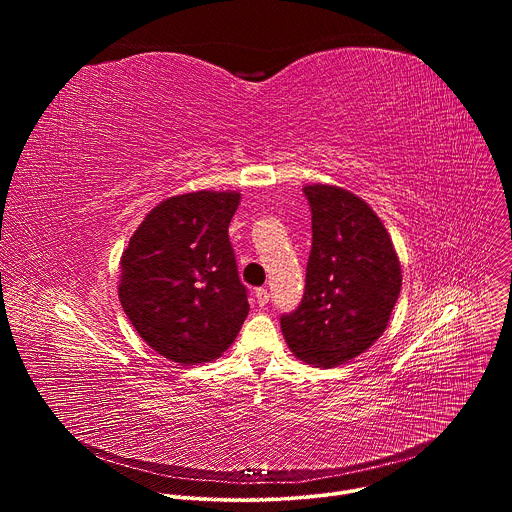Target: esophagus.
Listing matches in <instances>:
<instances>
[{
    "instance_id": "34e87169",
    "label": "esophagus",
    "mask_w": 512,
    "mask_h": 512,
    "mask_svg": "<svg viewBox=\"0 0 512 512\" xmlns=\"http://www.w3.org/2000/svg\"><path fill=\"white\" fill-rule=\"evenodd\" d=\"M255 300H257L259 306H267V302H269V291H267L265 287H257V289H255Z\"/></svg>"
}]
</instances>
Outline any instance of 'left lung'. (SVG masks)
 I'll return each instance as SVG.
<instances>
[{
  "instance_id": "left-lung-1",
  "label": "left lung",
  "mask_w": 512,
  "mask_h": 512,
  "mask_svg": "<svg viewBox=\"0 0 512 512\" xmlns=\"http://www.w3.org/2000/svg\"><path fill=\"white\" fill-rule=\"evenodd\" d=\"M312 251L300 306L281 316L287 346L316 367H336L385 332L401 291V265L375 210L352 192L314 184Z\"/></svg>"
}]
</instances>
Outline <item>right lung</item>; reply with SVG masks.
Returning a JSON list of instances; mask_svg holds the SVG:
<instances>
[{
  "label": "right lung",
  "instance_id": "right-lung-1",
  "mask_svg": "<svg viewBox=\"0 0 512 512\" xmlns=\"http://www.w3.org/2000/svg\"><path fill=\"white\" fill-rule=\"evenodd\" d=\"M239 192H190L160 202L121 255L119 300L158 354L198 364L221 356L247 314L231 218Z\"/></svg>",
  "mask_w": 512,
  "mask_h": 512
}]
</instances>
